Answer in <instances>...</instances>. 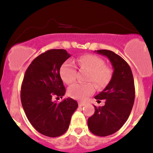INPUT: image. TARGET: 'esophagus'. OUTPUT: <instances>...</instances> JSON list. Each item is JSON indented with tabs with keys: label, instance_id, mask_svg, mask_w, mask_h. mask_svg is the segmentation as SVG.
<instances>
[{
	"label": "esophagus",
	"instance_id": "obj_1",
	"mask_svg": "<svg viewBox=\"0 0 153 153\" xmlns=\"http://www.w3.org/2000/svg\"><path fill=\"white\" fill-rule=\"evenodd\" d=\"M78 105L79 107H82V106H84V105H85V103H84V102H79Z\"/></svg>",
	"mask_w": 153,
	"mask_h": 153
}]
</instances>
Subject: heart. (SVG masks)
I'll return each instance as SVG.
<instances>
[{"mask_svg":"<svg viewBox=\"0 0 153 153\" xmlns=\"http://www.w3.org/2000/svg\"><path fill=\"white\" fill-rule=\"evenodd\" d=\"M76 62L81 68L90 71L87 80L94 82L99 88L108 85L113 76V71L109 66L105 65L102 58L92 54H85L77 58ZM59 74L62 81L66 84L74 82L76 77V68L71 61H66L61 65ZM95 85L91 82L75 83L68 90L71 97L79 100H84L88 96L94 94Z\"/></svg>","mask_w":153,"mask_h":153,"instance_id":"b5f03b06","label":"heart"}]
</instances>
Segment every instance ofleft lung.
<instances>
[{"label":"left lung","instance_id":"left-lung-1","mask_svg":"<svg viewBox=\"0 0 153 153\" xmlns=\"http://www.w3.org/2000/svg\"><path fill=\"white\" fill-rule=\"evenodd\" d=\"M106 56L113 68L111 80L106 88L95 97L98 101L105 100L104 106H94L95 113L88 119V126L93 134L108 136L117 132L128 119L135 100L133 73L127 62L109 50L95 51Z\"/></svg>","mask_w":153,"mask_h":153}]
</instances>
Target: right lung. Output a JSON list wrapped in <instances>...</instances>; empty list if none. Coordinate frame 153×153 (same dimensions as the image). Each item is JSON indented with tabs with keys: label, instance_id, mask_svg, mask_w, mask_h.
Listing matches in <instances>:
<instances>
[{
	"label": "right lung",
	"instance_id": "obj_1",
	"mask_svg": "<svg viewBox=\"0 0 153 153\" xmlns=\"http://www.w3.org/2000/svg\"><path fill=\"white\" fill-rule=\"evenodd\" d=\"M70 53L64 49H51L41 53L26 69L20 99L26 116L37 131L48 137L60 136L67 131L78 104L71 98L57 103L53 96L62 98L65 86L59 69Z\"/></svg>",
	"mask_w": 153,
	"mask_h": 153
}]
</instances>
